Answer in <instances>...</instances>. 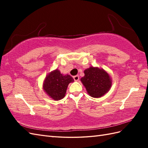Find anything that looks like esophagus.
Returning a JSON list of instances; mask_svg holds the SVG:
<instances>
[{"label":"esophagus","instance_id":"1","mask_svg":"<svg viewBox=\"0 0 148 148\" xmlns=\"http://www.w3.org/2000/svg\"><path fill=\"white\" fill-rule=\"evenodd\" d=\"M73 78H74V79L75 81H79V76H78V75H76V76H74L73 77Z\"/></svg>","mask_w":148,"mask_h":148}]
</instances>
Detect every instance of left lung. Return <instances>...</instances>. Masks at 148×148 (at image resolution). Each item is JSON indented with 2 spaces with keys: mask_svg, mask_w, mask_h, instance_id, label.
Listing matches in <instances>:
<instances>
[{
  "mask_svg": "<svg viewBox=\"0 0 148 148\" xmlns=\"http://www.w3.org/2000/svg\"><path fill=\"white\" fill-rule=\"evenodd\" d=\"M84 76L81 79L89 95L99 98L108 92L111 86V79L109 74L97 67H90L84 71Z\"/></svg>",
  "mask_w": 148,
  "mask_h": 148,
  "instance_id": "8db88e82",
  "label": "left lung"
}]
</instances>
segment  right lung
Returning <instances> with one entry per match:
<instances>
[{
  "label": "right lung",
  "instance_id": "right-lung-1",
  "mask_svg": "<svg viewBox=\"0 0 148 148\" xmlns=\"http://www.w3.org/2000/svg\"><path fill=\"white\" fill-rule=\"evenodd\" d=\"M74 81L69 75H62L58 69L51 72L44 81L43 89L54 100H60L65 95L69 84Z\"/></svg>",
  "mask_w": 148,
  "mask_h": 148
}]
</instances>
